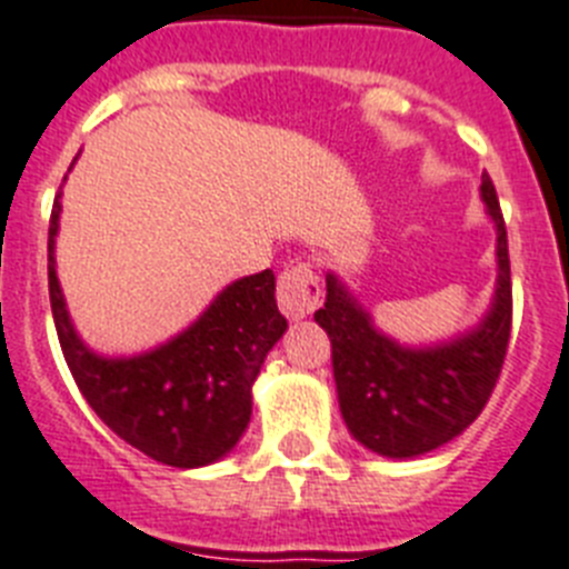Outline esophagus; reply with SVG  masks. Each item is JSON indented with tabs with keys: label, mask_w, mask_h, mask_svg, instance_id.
I'll use <instances>...</instances> for the list:
<instances>
[{
	"label": "esophagus",
	"mask_w": 569,
	"mask_h": 569,
	"mask_svg": "<svg viewBox=\"0 0 569 569\" xmlns=\"http://www.w3.org/2000/svg\"><path fill=\"white\" fill-rule=\"evenodd\" d=\"M319 279L313 273V267L305 264V261H296L290 264L284 273L279 276V288H276V299H279L281 313L293 322L310 317L313 310L319 308Z\"/></svg>",
	"instance_id": "34e87169"
}]
</instances>
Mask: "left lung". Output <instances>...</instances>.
Here are the masks:
<instances>
[{
	"label": "left lung",
	"instance_id": "left-lung-1",
	"mask_svg": "<svg viewBox=\"0 0 569 569\" xmlns=\"http://www.w3.org/2000/svg\"><path fill=\"white\" fill-rule=\"evenodd\" d=\"M480 198L498 230V281L492 308L472 331L429 348H409L373 328V319L328 273L325 308L313 313L331 337L339 411L353 440L382 458H417L449 443L478 420L501 377L512 328L507 227L489 174Z\"/></svg>",
	"mask_w": 569,
	"mask_h": 569
}]
</instances>
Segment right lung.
Listing matches in <instances>:
<instances>
[{
  "mask_svg": "<svg viewBox=\"0 0 569 569\" xmlns=\"http://www.w3.org/2000/svg\"><path fill=\"white\" fill-rule=\"evenodd\" d=\"M60 196L48 224V293L71 377L94 415L120 440L174 469H196L230 455L252 415V382L288 319L276 308V276L227 284L187 331L138 357H100L77 337L60 279Z\"/></svg>",
  "mask_w": 569,
  "mask_h": 569,
  "instance_id": "right-lung-1",
  "label": "right lung"
}]
</instances>
